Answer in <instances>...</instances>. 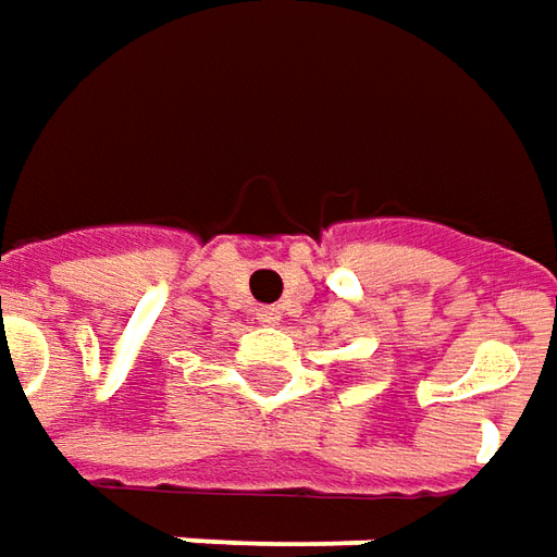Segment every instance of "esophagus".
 I'll return each mask as SVG.
<instances>
[{
    "mask_svg": "<svg viewBox=\"0 0 557 557\" xmlns=\"http://www.w3.org/2000/svg\"><path fill=\"white\" fill-rule=\"evenodd\" d=\"M277 310H274V307H262V310H259V322H268V325H274V322H277Z\"/></svg>",
    "mask_w": 557,
    "mask_h": 557,
    "instance_id": "obj_1",
    "label": "esophagus"
}]
</instances>
